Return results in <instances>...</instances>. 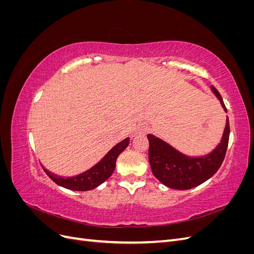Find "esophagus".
<instances>
[{
  "instance_id": "1",
  "label": "esophagus",
  "mask_w": 254,
  "mask_h": 254,
  "mask_svg": "<svg viewBox=\"0 0 254 254\" xmlns=\"http://www.w3.org/2000/svg\"><path fill=\"white\" fill-rule=\"evenodd\" d=\"M146 130L144 127H141V128H137V130L135 131V134H145Z\"/></svg>"
}]
</instances>
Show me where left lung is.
Here are the masks:
<instances>
[{"label":"left lung","instance_id":"left-lung-1","mask_svg":"<svg viewBox=\"0 0 254 254\" xmlns=\"http://www.w3.org/2000/svg\"><path fill=\"white\" fill-rule=\"evenodd\" d=\"M211 90L227 112L219 92ZM230 125L227 117L226 127L220 143L213 151L202 157H189L159 137L148 134V158L153 176L164 186L175 190H190L203 183L218 171L225 159L229 143Z\"/></svg>","mask_w":254,"mask_h":254}]
</instances>
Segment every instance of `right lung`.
I'll return each mask as SVG.
<instances>
[{"label": "right lung", "mask_w": 254, "mask_h": 254, "mask_svg": "<svg viewBox=\"0 0 254 254\" xmlns=\"http://www.w3.org/2000/svg\"><path fill=\"white\" fill-rule=\"evenodd\" d=\"M129 144V137H126L125 140L118 143L114 147L108 151V153L99 161L97 164H95L93 167H91L90 170L86 171L82 174H79L74 177H67V178H64L61 176H57L47 168H44L43 171L47 173V175L50 178L57 183L58 186L65 188L67 190H90L101 186L103 182H105L109 177L112 175L115 168V162L117 159L120 156V153L125 150Z\"/></svg>", "instance_id": "right-lung-1"}]
</instances>
